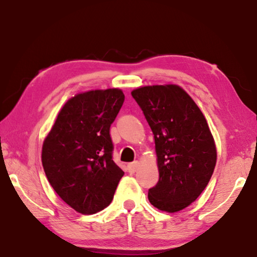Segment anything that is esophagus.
<instances>
[{"label": "esophagus", "instance_id": "1", "mask_svg": "<svg viewBox=\"0 0 257 257\" xmlns=\"http://www.w3.org/2000/svg\"><path fill=\"white\" fill-rule=\"evenodd\" d=\"M138 166H139V163L138 162H133V163H130V164H128V172L130 174H133V173H135V172H136L137 170H138Z\"/></svg>", "mask_w": 257, "mask_h": 257}]
</instances>
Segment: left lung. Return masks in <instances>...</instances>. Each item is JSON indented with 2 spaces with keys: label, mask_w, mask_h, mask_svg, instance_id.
<instances>
[{
  "label": "left lung",
  "mask_w": 257,
  "mask_h": 257,
  "mask_svg": "<svg viewBox=\"0 0 257 257\" xmlns=\"http://www.w3.org/2000/svg\"><path fill=\"white\" fill-rule=\"evenodd\" d=\"M132 95L155 139L160 180L148 190L149 202L163 211H180L202 193L216 166V145L207 120L177 85L144 86Z\"/></svg>",
  "instance_id": "left-lung-1"
}]
</instances>
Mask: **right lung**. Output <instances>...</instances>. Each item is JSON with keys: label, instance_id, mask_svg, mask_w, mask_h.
I'll use <instances>...</instances> for the list:
<instances>
[{"label": "right lung", "instance_id": "right-lung-1", "mask_svg": "<svg viewBox=\"0 0 257 257\" xmlns=\"http://www.w3.org/2000/svg\"><path fill=\"white\" fill-rule=\"evenodd\" d=\"M119 88L88 91L69 99L43 145L50 185L77 212L91 214L111 203L123 171L113 162L110 127L123 104Z\"/></svg>", "mask_w": 257, "mask_h": 257}]
</instances>
